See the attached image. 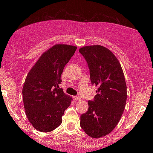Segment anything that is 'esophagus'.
Listing matches in <instances>:
<instances>
[{"mask_svg":"<svg viewBox=\"0 0 153 153\" xmlns=\"http://www.w3.org/2000/svg\"><path fill=\"white\" fill-rule=\"evenodd\" d=\"M74 99L75 101H78V100H80V98L79 96H75V97H74Z\"/></svg>","mask_w":153,"mask_h":153,"instance_id":"esophagus-1","label":"esophagus"}]
</instances>
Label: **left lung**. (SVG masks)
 I'll return each mask as SVG.
<instances>
[{"label": "left lung", "mask_w": 153, "mask_h": 153, "mask_svg": "<svg viewBox=\"0 0 153 153\" xmlns=\"http://www.w3.org/2000/svg\"><path fill=\"white\" fill-rule=\"evenodd\" d=\"M79 52L87 62L92 84L97 94L89 100L88 110L80 117V126L92 138H100L113 131L125 108L127 87L117 59L108 48L87 46Z\"/></svg>", "instance_id": "left-lung-1"}]
</instances>
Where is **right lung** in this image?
<instances>
[{
	"label": "right lung",
	"mask_w": 153,
	"mask_h": 153,
	"mask_svg": "<svg viewBox=\"0 0 153 153\" xmlns=\"http://www.w3.org/2000/svg\"><path fill=\"white\" fill-rule=\"evenodd\" d=\"M76 46L56 45L44 53L25 78L22 94L27 117L37 130L49 132L62 123L71 98L59 88L61 74Z\"/></svg>",
	"instance_id": "right-lung-1"
}]
</instances>
